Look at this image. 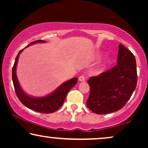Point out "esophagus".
Instances as JSON below:
<instances>
[{
    "mask_svg": "<svg viewBox=\"0 0 148 148\" xmlns=\"http://www.w3.org/2000/svg\"><path fill=\"white\" fill-rule=\"evenodd\" d=\"M85 80H86V77H85L84 75H81L79 76V82H84Z\"/></svg>",
    "mask_w": 148,
    "mask_h": 148,
    "instance_id": "34e87169",
    "label": "esophagus"
}]
</instances>
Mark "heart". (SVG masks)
Returning a JSON list of instances; mask_svg holds the SVG:
<instances>
[{
	"instance_id": "heart-1",
	"label": "heart",
	"mask_w": 148,
	"mask_h": 148,
	"mask_svg": "<svg viewBox=\"0 0 148 148\" xmlns=\"http://www.w3.org/2000/svg\"><path fill=\"white\" fill-rule=\"evenodd\" d=\"M109 63V60H107V61L106 62H105V64H104V66H106V64H108Z\"/></svg>"
}]
</instances>
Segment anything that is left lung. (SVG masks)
Here are the masks:
<instances>
[{"label":"left lung","mask_w":148,"mask_h":148,"mask_svg":"<svg viewBox=\"0 0 148 148\" xmlns=\"http://www.w3.org/2000/svg\"><path fill=\"white\" fill-rule=\"evenodd\" d=\"M117 64L114 67L91 77L87 106L96 114H105L121 110L135 90L137 82L135 56L119 44Z\"/></svg>","instance_id":"obj_1"}]
</instances>
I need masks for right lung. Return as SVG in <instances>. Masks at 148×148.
I'll list each match as a JSON object with an SVG mask.
<instances>
[{
    "label": "right lung",
    "instance_id": "right-lung-1",
    "mask_svg": "<svg viewBox=\"0 0 148 148\" xmlns=\"http://www.w3.org/2000/svg\"><path fill=\"white\" fill-rule=\"evenodd\" d=\"M44 42H44V40H36V41L30 43L26 47L36 43H44ZM23 50V49L21 50L18 53L17 57L15 58L13 69H12V79H13L14 88H15L17 98L24 106L31 110L36 111V112L46 113V114L55 112L63 104L64 99H65L68 92L77 83V78L74 77L71 79L70 80L66 81L62 85H60L52 94L46 96L36 98V97L28 96L21 89L19 81H18L17 75H16V67H17L18 59H19L20 54Z\"/></svg>",
    "mask_w": 148,
    "mask_h": 148
}]
</instances>
